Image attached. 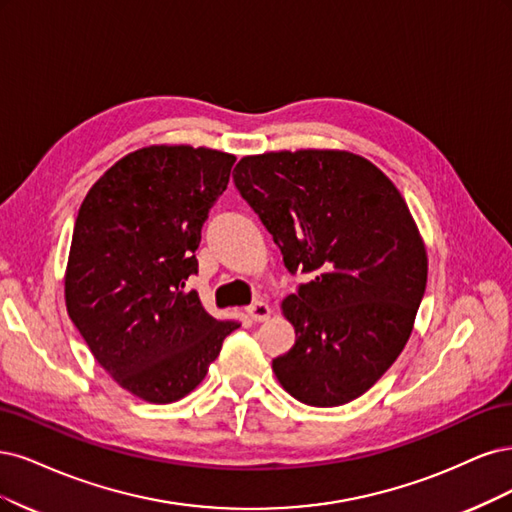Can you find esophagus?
<instances>
[{"instance_id": "1", "label": "esophagus", "mask_w": 512, "mask_h": 512, "mask_svg": "<svg viewBox=\"0 0 512 512\" xmlns=\"http://www.w3.org/2000/svg\"><path fill=\"white\" fill-rule=\"evenodd\" d=\"M246 312H249V317H251L255 323H261V321H266V319L270 317V306H268L266 302L257 300V302H253L249 308H246Z\"/></svg>"}]
</instances>
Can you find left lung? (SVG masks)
I'll return each mask as SVG.
<instances>
[{
  "instance_id": "obj_1",
  "label": "left lung",
  "mask_w": 512,
  "mask_h": 512,
  "mask_svg": "<svg viewBox=\"0 0 512 512\" xmlns=\"http://www.w3.org/2000/svg\"><path fill=\"white\" fill-rule=\"evenodd\" d=\"M234 183L308 283L283 302L295 344L272 361L308 406H340L381 378L412 332L427 283L419 229L391 180L346 151L244 157Z\"/></svg>"
}]
</instances>
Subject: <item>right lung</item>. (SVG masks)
Listing matches in <instances>:
<instances>
[{
	"label": "right lung",
	"instance_id": "1",
	"mask_svg": "<svg viewBox=\"0 0 512 512\" xmlns=\"http://www.w3.org/2000/svg\"><path fill=\"white\" fill-rule=\"evenodd\" d=\"M234 161L210 148H140L114 163L78 210L65 306L97 364L140 400L185 398L238 327L210 317L187 289Z\"/></svg>",
	"mask_w": 512,
	"mask_h": 512
}]
</instances>
